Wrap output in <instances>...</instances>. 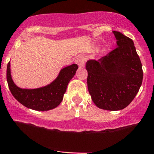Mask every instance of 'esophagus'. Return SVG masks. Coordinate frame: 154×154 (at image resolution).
Instances as JSON below:
<instances>
[{"mask_svg":"<svg viewBox=\"0 0 154 154\" xmlns=\"http://www.w3.org/2000/svg\"><path fill=\"white\" fill-rule=\"evenodd\" d=\"M85 58H84L82 55H79V56H77V58H76L75 60V63L80 67H83L84 66H85Z\"/></svg>","mask_w":154,"mask_h":154,"instance_id":"34e87169","label":"esophagus"}]
</instances>
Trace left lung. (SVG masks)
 <instances>
[{
	"mask_svg": "<svg viewBox=\"0 0 154 154\" xmlns=\"http://www.w3.org/2000/svg\"><path fill=\"white\" fill-rule=\"evenodd\" d=\"M117 47L98 60H88V88L93 102L100 109L116 111L132 102L143 78L140 59L134 42L118 31H112Z\"/></svg>",
	"mask_w": 154,
	"mask_h": 154,
	"instance_id": "8db88e82",
	"label": "left lung"
}]
</instances>
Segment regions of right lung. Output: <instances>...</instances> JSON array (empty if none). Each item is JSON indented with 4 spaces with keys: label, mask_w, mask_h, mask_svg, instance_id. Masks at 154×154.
<instances>
[{
    "label": "right lung",
    "mask_w": 154,
    "mask_h": 154,
    "mask_svg": "<svg viewBox=\"0 0 154 154\" xmlns=\"http://www.w3.org/2000/svg\"><path fill=\"white\" fill-rule=\"evenodd\" d=\"M77 69V64H72L62 69L57 78L49 85L38 88L26 89L15 85L11 78L10 62H8L6 79L11 94L23 105L34 110L47 111L57 107L62 102L67 85Z\"/></svg>",
    "instance_id": "right-lung-1"
}]
</instances>
